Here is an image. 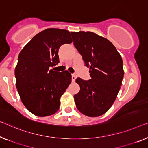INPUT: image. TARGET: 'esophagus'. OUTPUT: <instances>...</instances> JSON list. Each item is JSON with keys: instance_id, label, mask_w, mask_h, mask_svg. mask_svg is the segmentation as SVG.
<instances>
[{"instance_id": "34e87169", "label": "esophagus", "mask_w": 148, "mask_h": 148, "mask_svg": "<svg viewBox=\"0 0 148 148\" xmlns=\"http://www.w3.org/2000/svg\"><path fill=\"white\" fill-rule=\"evenodd\" d=\"M76 76L75 74H72V82H74L76 80Z\"/></svg>"}]
</instances>
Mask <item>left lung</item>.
<instances>
[{
	"mask_svg": "<svg viewBox=\"0 0 148 148\" xmlns=\"http://www.w3.org/2000/svg\"><path fill=\"white\" fill-rule=\"evenodd\" d=\"M71 34L91 76L88 81L76 80L80 87L74 95L76 107L87 116H102L114 103L122 85V57L111 42L96 33L80 31Z\"/></svg>",
	"mask_w": 148,
	"mask_h": 148,
	"instance_id": "left-lung-1",
	"label": "left lung"
}]
</instances>
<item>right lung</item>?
<instances>
[{
  "mask_svg": "<svg viewBox=\"0 0 148 148\" xmlns=\"http://www.w3.org/2000/svg\"><path fill=\"white\" fill-rule=\"evenodd\" d=\"M72 42L68 30L48 28L35 35L20 52L14 71L16 88L22 102L34 115L50 116L59 110L72 76L67 70L55 72L50 68L60 62V46Z\"/></svg>",
  "mask_w": 148,
  "mask_h": 148,
  "instance_id": "1",
  "label": "right lung"
}]
</instances>
